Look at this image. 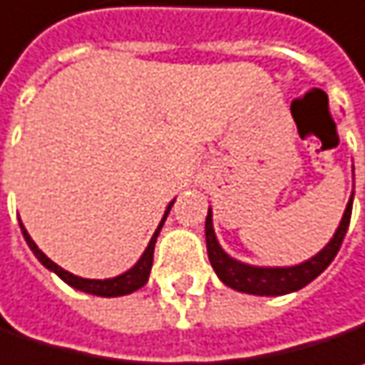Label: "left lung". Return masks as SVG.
<instances>
[{
  "label": "left lung",
  "mask_w": 365,
  "mask_h": 365,
  "mask_svg": "<svg viewBox=\"0 0 365 365\" xmlns=\"http://www.w3.org/2000/svg\"><path fill=\"white\" fill-rule=\"evenodd\" d=\"M351 205H354V195L347 203V210L343 213V220L339 224L335 236L331 242L320 250L317 257H312L306 263L296 264V267H252L240 261H234L228 257L222 246L217 245V238L213 234V224H211V211L205 220V240H207V255H210L211 267L215 269L217 277L226 283L232 289L245 292V294H255V296H283L289 292L302 289L304 285L317 279L320 273L331 264V261L337 257L339 248L343 245V238L349 228L351 220Z\"/></svg>",
  "instance_id": "1"
}]
</instances>
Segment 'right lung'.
I'll list each match as a JSON object with an SVG mask.
<instances>
[{"label": "right lung", "mask_w": 365, "mask_h": 365, "mask_svg": "<svg viewBox=\"0 0 365 365\" xmlns=\"http://www.w3.org/2000/svg\"><path fill=\"white\" fill-rule=\"evenodd\" d=\"M170 207H173V203L168 205V210H166V213H164V217H162L160 226H158V230H155V234L152 236L150 245H148V248H145V252L141 255V259L135 263V267H131L127 273H123V275H119V277H113V279H82V277H78V275H73V273L65 271V269H61L59 264L53 263V261L46 257L45 252H43L38 246L34 245V240L28 236L26 228H24L22 224H20V228H22V234H24V238H26L30 250L36 255V259L45 264L46 269L55 271V273H57L65 283H69V285H71V287H76V289H82V292H86V294H92V296L115 298V296H127V294L135 292V289L143 287V285L148 283L150 271H152V263H154L155 238H158V234H160V230H162V224H164V220H166V215H168Z\"/></svg>", "instance_id": "1"}]
</instances>
